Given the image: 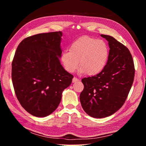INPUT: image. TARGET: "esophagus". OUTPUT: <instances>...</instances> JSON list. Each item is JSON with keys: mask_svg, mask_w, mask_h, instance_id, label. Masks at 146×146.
I'll list each match as a JSON object with an SVG mask.
<instances>
[{"mask_svg": "<svg viewBox=\"0 0 146 146\" xmlns=\"http://www.w3.org/2000/svg\"><path fill=\"white\" fill-rule=\"evenodd\" d=\"M78 81H79V80H78V79L77 77H74L72 78V82H73V83L77 82H78Z\"/></svg>", "mask_w": 146, "mask_h": 146, "instance_id": "esophagus-1", "label": "esophagus"}]
</instances>
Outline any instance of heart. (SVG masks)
I'll return each mask as SVG.
<instances>
[{
	"mask_svg": "<svg viewBox=\"0 0 146 146\" xmlns=\"http://www.w3.org/2000/svg\"><path fill=\"white\" fill-rule=\"evenodd\" d=\"M109 47L103 40L89 36H83L74 41L70 51H64L61 62L69 72H74L79 66L80 72L94 76L104 69L108 60Z\"/></svg>",
	"mask_w": 146,
	"mask_h": 146,
	"instance_id": "b5f03b06",
	"label": "heart"
}]
</instances>
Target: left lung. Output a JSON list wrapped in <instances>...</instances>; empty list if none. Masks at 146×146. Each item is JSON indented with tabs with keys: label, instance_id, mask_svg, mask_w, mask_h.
I'll return each instance as SVG.
<instances>
[{
	"label": "left lung",
	"instance_id": "1",
	"mask_svg": "<svg viewBox=\"0 0 146 146\" xmlns=\"http://www.w3.org/2000/svg\"><path fill=\"white\" fill-rule=\"evenodd\" d=\"M108 42V60L95 76L82 80L84 89L80 95L83 109L94 118L111 116L124 104L133 84L135 66L129 50L113 36L100 35Z\"/></svg>",
	"mask_w": 146,
	"mask_h": 146
}]
</instances>
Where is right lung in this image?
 <instances>
[{
    "label": "right lung",
    "instance_id": "add662e5",
    "mask_svg": "<svg viewBox=\"0 0 146 146\" xmlns=\"http://www.w3.org/2000/svg\"><path fill=\"white\" fill-rule=\"evenodd\" d=\"M61 32L39 33L25 38L12 61L11 77L15 94L26 111L46 117L58 107L62 92L73 76L63 68L59 58Z\"/></svg>",
    "mask_w": 146,
    "mask_h": 146
}]
</instances>
